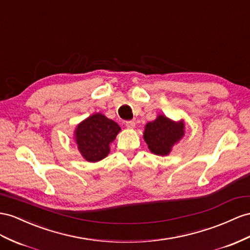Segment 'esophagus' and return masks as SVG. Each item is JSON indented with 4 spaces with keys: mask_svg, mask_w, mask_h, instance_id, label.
<instances>
[{
    "mask_svg": "<svg viewBox=\"0 0 250 250\" xmlns=\"http://www.w3.org/2000/svg\"><path fill=\"white\" fill-rule=\"evenodd\" d=\"M135 121H133V120H130V121H126L125 123V126L127 127V129H134V127H135Z\"/></svg>",
    "mask_w": 250,
    "mask_h": 250,
    "instance_id": "1",
    "label": "esophagus"
}]
</instances>
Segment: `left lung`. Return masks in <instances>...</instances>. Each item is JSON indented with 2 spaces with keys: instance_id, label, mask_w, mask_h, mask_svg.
<instances>
[{
  "instance_id": "obj_1",
  "label": "left lung",
  "mask_w": 250,
  "mask_h": 250,
  "mask_svg": "<svg viewBox=\"0 0 250 250\" xmlns=\"http://www.w3.org/2000/svg\"><path fill=\"white\" fill-rule=\"evenodd\" d=\"M184 135V120L176 123L165 115H158L154 121L146 124L144 131V139L149 150L161 156L168 155L173 146L180 142Z\"/></svg>"
}]
</instances>
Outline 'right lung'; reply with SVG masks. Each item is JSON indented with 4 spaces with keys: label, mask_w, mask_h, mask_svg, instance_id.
<instances>
[{
    "label": "right lung",
    "mask_w": 250,
    "mask_h": 250,
    "mask_svg": "<svg viewBox=\"0 0 250 250\" xmlns=\"http://www.w3.org/2000/svg\"><path fill=\"white\" fill-rule=\"evenodd\" d=\"M120 126L114 120L100 113L91 115L77 125L75 142L85 161L99 162L110 153V144L114 142Z\"/></svg>",
    "instance_id": "obj_1"
}]
</instances>
